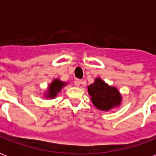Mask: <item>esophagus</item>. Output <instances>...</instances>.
I'll use <instances>...</instances> for the list:
<instances>
[{"instance_id": "34e87169", "label": "esophagus", "mask_w": 156, "mask_h": 156, "mask_svg": "<svg viewBox=\"0 0 156 156\" xmlns=\"http://www.w3.org/2000/svg\"><path fill=\"white\" fill-rule=\"evenodd\" d=\"M80 84H81V80L77 79V80H75V86H76V87H80Z\"/></svg>"}]
</instances>
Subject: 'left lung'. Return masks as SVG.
Here are the masks:
<instances>
[{
  "mask_svg": "<svg viewBox=\"0 0 156 156\" xmlns=\"http://www.w3.org/2000/svg\"><path fill=\"white\" fill-rule=\"evenodd\" d=\"M87 88L92 104L98 109L108 111L121 105L122 98L118 89L109 86L99 77Z\"/></svg>",
  "mask_w": 156,
  "mask_h": 156,
  "instance_id": "obj_1",
  "label": "left lung"
}]
</instances>
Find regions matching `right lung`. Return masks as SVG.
I'll return each mask as SVG.
<instances>
[{
    "label": "right lung",
    "instance_id": "1",
    "mask_svg": "<svg viewBox=\"0 0 156 156\" xmlns=\"http://www.w3.org/2000/svg\"><path fill=\"white\" fill-rule=\"evenodd\" d=\"M65 85H66V83L64 81H61L59 79H54L51 84L49 85L47 92H46L45 96L47 98H54Z\"/></svg>",
    "mask_w": 156,
    "mask_h": 156
}]
</instances>
